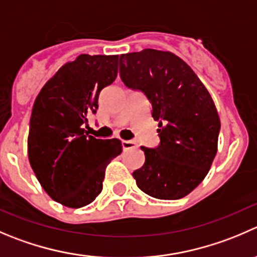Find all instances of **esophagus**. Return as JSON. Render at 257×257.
<instances>
[{
	"mask_svg": "<svg viewBox=\"0 0 257 257\" xmlns=\"http://www.w3.org/2000/svg\"><path fill=\"white\" fill-rule=\"evenodd\" d=\"M121 147H123V151H129V149L137 148V143L133 141H121Z\"/></svg>",
	"mask_w": 257,
	"mask_h": 257,
	"instance_id": "1",
	"label": "esophagus"
}]
</instances>
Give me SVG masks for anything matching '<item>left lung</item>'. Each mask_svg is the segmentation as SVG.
<instances>
[{
	"instance_id": "1",
	"label": "left lung",
	"mask_w": 257,
	"mask_h": 257,
	"mask_svg": "<svg viewBox=\"0 0 257 257\" xmlns=\"http://www.w3.org/2000/svg\"><path fill=\"white\" fill-rule=\"evenodd\" d=\"M119 74L126 88L147 96L159 126V146L141 147L146 162L133 172L137 186L158 200L184 197L207 176L217 153L221 123L210 93L169 51L120 55Z\"/></svg>"
}]
</instances>
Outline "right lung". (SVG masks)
<instances>
[{
    "instance_id": "add662e5",
    "label": "right lung",
    "mask_w": 257,
    "mask_h": 257,
    "mask_svg": "<svg viewBox=\"0 0 257 257\" xmlns=\"http://www.w3.org/2000/svg\"><path fill=\"white\" fill-rule=\"evenodd\" d=\"M118 55H79L59 69L37 95L30 119L29 161L42 188L71 208L93 202L105 168L121 153L119 139L85 134L99 94L118 75Z\"/></svg>"
}]
</instances>
